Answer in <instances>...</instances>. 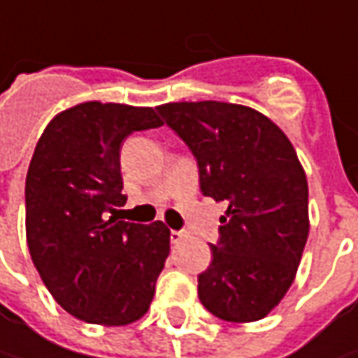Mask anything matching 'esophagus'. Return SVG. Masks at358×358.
Returning <instances> with one entry per match:
<instances>
[{
    "label": "esophagus",
    "mask_w": 358,
    "mask_h": 358,
    "mask_svg": "<svg viewBox=\"0 0 358 358\" xmlns=\"http://www.w3.org/2000/svg\"><path fill=\"white\" fill-rule=\"evenodd\" d=\"M185 237H187L185 231H171V243H173V245L181 243V241L185 239Z\"/></svg>",
    "instance_id": "obj_1"
}]
</instances>
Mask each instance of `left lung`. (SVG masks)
Listing matches in <instances>:
<instances>
[{"label": "left lung", "mask_w": 358, "mask_h": 358, "mask_svg": "<svg viewBox=\"0 0 358 358\" xmlns=\"http://www.w3.org/2000/svg\"><path fill=\"white\" fill-rule=\"evenodd\" d=\"M191 149L201 193L227 203L199 299L215 317L251 323L275 309L309 237V187L287 135L251 107L223 101L159 105Z\"/></svg>", "instance_id": "8db88e82"}]
</instances>
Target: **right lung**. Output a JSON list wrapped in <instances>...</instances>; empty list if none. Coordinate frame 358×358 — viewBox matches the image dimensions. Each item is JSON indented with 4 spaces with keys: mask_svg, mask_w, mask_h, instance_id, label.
Masks as SVG:
<instances>
[{
    "mask_svg": "<svg viewBox=\"0 0 358 358\" xmlns=\"http://www.w3.org/2000/svg\"><path fill=\"white\" fill-rule=\"evenodd\" d=\"M151 107L87 101L49 121L25 179V235L35 268L63 309L91 324L141 319L169 255L171 231L117 221L125 205L121 145L161 127Z\"/></svg>",
    "mask_w": 358,
    "mask_h": 358,
    "instance_id": "add662e5",
    "label": "right lung"
}]
</instances>
